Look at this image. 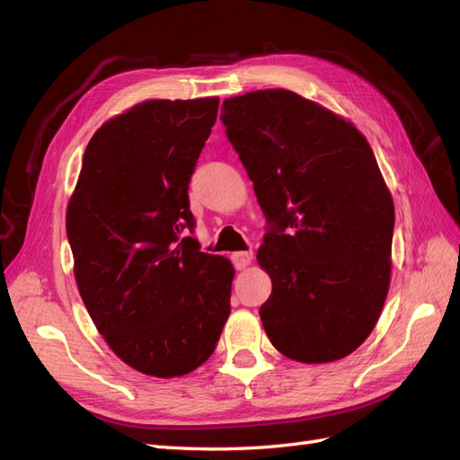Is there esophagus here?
<instances>
[{
	"label": "esophagus",
	"instance_id": "34e87169",
	"mask_svg": "<svg viewBox=\"0 0 460 460\" xmlns=\"http://www.w3.org/2000/svg\"><path fill=\"white\" fill-rule=\"evenodd\" d=\"M252 261H253V253L252 252H235V253H232V262H234V267L238 269V270H243L245 267H249V264H252Z\"/></svg>",
	"mask_w": 460,
	"mask_h": 460
}]
</instances>
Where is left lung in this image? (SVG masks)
I'll return each mask as SVG.
<instances>
[{"mask_svg": "<svg viewBox=\"0 0 460 460\" xmlns=\"http://www.w3.org/2000/svg\"><path fill=\"white\" fill-rule=\"evenodd\" d=\"M220 119L270 222L257 252L272 280L259 311L270 343L307 365L351 355L392 278L395 208L370 144L282 88L228 97Z\"/></svg>", "mask_w": 460, "mask_h": 460, "instance_id": "obj_1", "label": "left lung"}]
</instances>
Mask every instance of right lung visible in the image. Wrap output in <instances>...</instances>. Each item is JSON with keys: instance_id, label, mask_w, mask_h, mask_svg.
Segmentation results:
<instances>
[{"instance_id": "right-lung-1", "label": "right lung", "mask_w": 460, "mask_h": 460, "mask_svg": "<svg viewBox=\"0 0 460 460\" xmlns=\"http://www.w3.org/2000/svg\"><path fill=\"white\" fill-rule=\"evenodd\" d=\"M218 97L147 100L109 119L66 207L75 278L97 332L134 370L176 378L213 355L230 314V259L199 252L188 184Z\"/></svg>"}]
</instances>
